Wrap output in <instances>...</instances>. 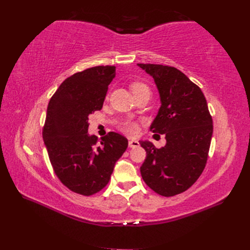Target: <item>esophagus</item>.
<instances>
[{"label": "esophagus", "instance_id": "34e87169", "mask_svg": "<svg viewBox=\"0 0 250 250\" xmlns=\"http://www.w3.org/2000/svg\"><path fill=\"white\" fill-rule=\"evenodd\" d=\"M128 145H129L130 148H135L140 145V143L135 140H130L129 142H128Z\"/></svg>", "mask_w": 250, "mask_h": 250}]
</instances>
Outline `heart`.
I'll use <instances>...</instances> for the list:
<instances>
[{
	"label": "heart",
	"mask_w": 250,
	"mask_h": 250,
	"mask_svg": "<svg viewBox=\"0 0 250 250\" xmlns=\"http://www.w3.org/2000/svg\"><path fill=\"white\" fill-rule=\"evenodd\" d=\"M131 89L133 94L140 92V90H143V89H148V87L143 84V83H133V84H131ZM122 130L125 131L126 133L128 134H137L138 132V125L135 124L134 122H131V121H126L125 123H123L122 125Z\"/></svg>",
	"instance_id": "1"
}]
</instances>
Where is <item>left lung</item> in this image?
I'll return each mask as SVG.
<instances>
[{"instance_id": "8db88e82", "label": "left lung", "mask_w": 250, "mask_h": 250, "mask_svg": "<svg viewBox=\"0 0 250 250\" xmlns=\"http://www.w3.org/2000/svg\"><path fill=\"white\" fill-rule=\"evenodd\" d=\"M154 79L161 107L150 126L166 135V145L155 148L140 141L146 150L142 177L152 190L166 197L187 191L206 167L213 135V120L199 86L173 66L138 63Z\"/></svg>"}]
</instances>
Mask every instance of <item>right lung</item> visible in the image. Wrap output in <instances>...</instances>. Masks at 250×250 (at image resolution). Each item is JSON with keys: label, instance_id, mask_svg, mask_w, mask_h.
<instances>
[{"label": "right lung", "instance_id": "right-lung-1", "mask_svg": "<svg viewBox=\"0 0 250 250\" xmlns=\"http://www.w3.org/2000/svg\"><path fill=\"white\" fill-rule=\"evenodd\" d=\"M116 66H94L66 78L51 98L42 139L60 181L84 196L108 184L113 168L128 147V141L109 132L98 141L88 134V116L100 110Z\"/></svg>", "mask_w": 250, "mask_h": 250}]
</instances>
